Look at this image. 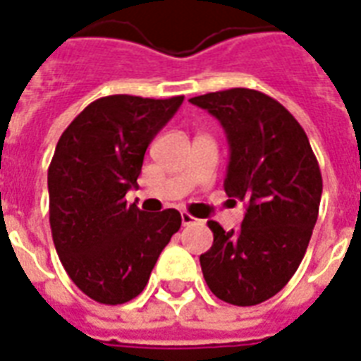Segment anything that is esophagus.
Instances as JSON below:
<instances>
[{
	"mask_svg": "<svg viewBox=\"0 0 361 361\" xmlns=\"http://www.w3.org/2000/svg\"><path fill=\"white\" fill-rule=\"evenodd\" d=\"M180 219H183V226H190L195 222L194 216H192V214H188V212H183V214H180Z\"/></svg>",
	"mask_w": 361,
	"mask_h": 361,
	"instance_id": "esophagus-1",
	"label": "esophagus"
}]
</instances>
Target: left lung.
I'll use <instances>...</instances> for the list:
<instances>
[{"label": "left lung", "mask_w": 361, "mask_h": 361, "mask_svg": "<svg viewBox=\"0 0 361 361\" xmlns=\"http://www.w3.org/2000/svg\"><path fill=\"white\" fill-rule=\"evenodd\" d=\"M190 103L224 128V190L247 203L237 231L209 220L214 241L200 256L201 271L219 300L258 305L286 286L305 256L322 197L317 156L300 122L262 92L231 88Z\"/></svg>", "instance_id": "1"}]
</instances>
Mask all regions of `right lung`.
Instances as JSON below:
<instances>
[{
    "instance_id": "obj_1",
    "label": "right lung",
    "mask_w": 361,
    "mask_h": 361,
    "mask_svg": "<svg viewBox=\"0 0 361 361\" xmlns=\"http://www.w3.org/2000/svg\"><path fill=\"white\" fill-rule=\"evenodd\" d=\"M184 96H107L67 126L49 167L50 230L69 279L97 303L141 294L156 259L180 228V212L139 211L124 200L137 188L150 141Z\"/></svg>"
}]
</instances>
